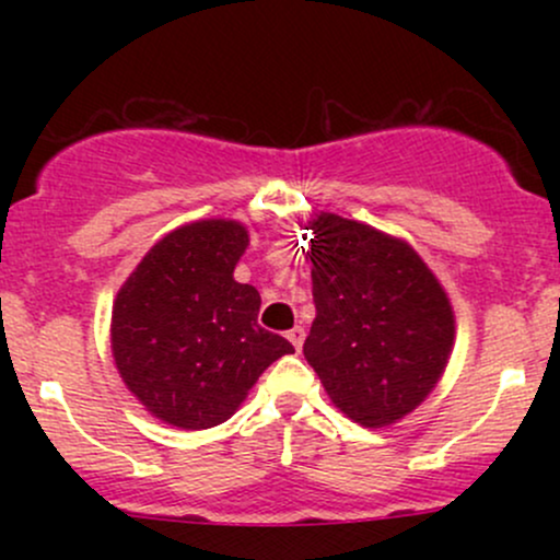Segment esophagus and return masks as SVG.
<instances>
[{"label": "esophagus", "mask_w": 560, "mask_h": 560, "mask_svg": "<svg viewBox=\"0 0 560 560\" xmlns=\"http://www.w3.org/2000/svg\"><path fill=\"white\" fill-rule=\"evenodd\" d=\"M287 339H289V342H292L294 350L300 352L302 350V342H305V329H302V326H294V329L287 334Z\"/></svg>", "instance_id": "esophagus-1"}]
</instances>
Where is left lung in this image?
<instances>
[{
  "instance_id": "8db88e82",
  "label": "left lung",
  "mask_w": 560,
  "mask_h": 560,
  "mask_svg": "<svg viewBox=\"0 0 560 560\" xmlns=\"http://www.w3.org/2000/svg\"><path fill=\"white\" fill-rule=\"evenodd\" d=\"M311 231L316 320L305 361L347 419L389 427L440 382L453 305L408 242L334 213L313 218Z\"/></svg>"
}]
</instances>
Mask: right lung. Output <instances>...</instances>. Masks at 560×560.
<instances>
[{
  "mask_svg": "<svg viewBox=\"0 0 560 560\" xmlns=\"http://www.w3.org/2000/svg\"><path fill=\"white\" fill-rule=\"evenodd\" d=\"M247 226L208 218L165 234L120 287L110 342L124 384L160 421L210 429L294 347L258 326L260 294L234 281Z\"/></svg>",
  "mask_w": 560,
  "mask_h": 560,
  "instance_id": "add662e5",
  "label": "right lung"
}]
</instances>
